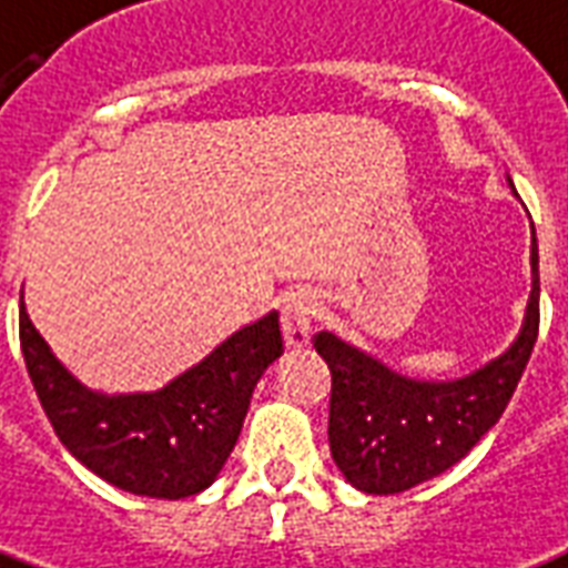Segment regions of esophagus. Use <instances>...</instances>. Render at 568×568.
Returning a JSON list of instances; mask_svg holds the SVG:
<instances>
[{
  "instance_id": "1",
  "label": "esophagus",
  "mask_w": 568,
  "mask_h": 568,
  "mask_svg": "<svg viewBox=\"0 0 568 568\" xmlns=\"http://www.w3.org/2000/svg\"><path fill=\"white\" fill-rule=\"evenodd\" d=\"M316 320V296L311 290H293L281 302V325H284V341L287 349H305L311 344Z\"/></svg>"
}]
</instances>
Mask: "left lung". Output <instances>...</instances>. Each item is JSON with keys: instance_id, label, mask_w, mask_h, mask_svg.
<instances>
[{"instance_id": "8db88e82", "label": "left lung", "mask_w": 568, "mask_h": 568, "mask_svg": "<svg viewBox=\"0 0 568 568\" xmlns=\"http://www.w3.org/2000/svg\"><path fill=\"white\" fill-rule=\"evenodd\" d=\"M530 272L534 287L513 346L463 379H408L332 332L316 334V353L332 371V459L355 489L367 495L415 489L468 456L474 444L498 424L539 334L536 234L530 245Z\"/></svg>"}]
</instances>
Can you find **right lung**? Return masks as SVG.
Segmentation results:
<instances>
[{"label":"right lung","instance_id":"1","mask_svg":"<svg viewBox=\"0 0 568 568\" xmlns=\"http://www.w3.org/2000/svg\"><path fill=\"white\" fill-rule=\"evenodd\" d=\"M20 346L59 442L88 471L144 498L204 491L234 450L254 385L281 353L278 311L234 332L151 394H97L50 353L20 298Z\"/></svg>","mask_w":568,"mask_h":568}]
</instances>
